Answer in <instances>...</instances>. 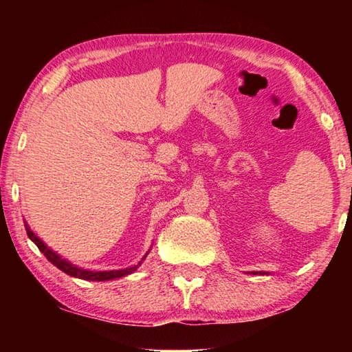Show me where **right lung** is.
I'll return each instance as SVG.
<instances>
[{
    "label": "right lung",
    "instance_id": "add662e5",
    "mask_svg": "<svg viewBox=\"0 0 352 352\" xmlns=\"http://www.w3.org/2000/svg\"><path fill=\"white\" fill-rule=\"evenodd\" d=\"M26 225V223H25ZM26 231H28V236L29 239H31L35 245L38 247V250L41 253L46 256V259L51 262V264H54L57 269H60L62 272L67 273L69 276H74V278H80V279H87V281H109V279H115V278H121V276H126L130 275V273H133L136 269H138V265H133L130 267V269H124V270H110V272H90V270H85V269H79V267H76L73 264H69L68 261L62 259L60 256L57 253L52 252L51 248H47L43 242H41L37 236H35L31 230H29V226L26 225ZM147 256V254H146ZM144 256V258H146ZM142 258V259H144Z\"/></svg>",
    "mask_w": 352,
    "mask_h": 352
}]
</instances>
